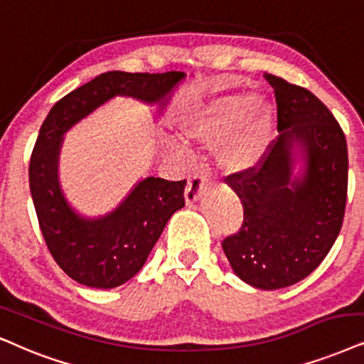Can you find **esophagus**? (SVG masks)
<instances>
[{
  "instance_id": "esophagus-1",
  "label": "esophagus",
  "mask_w": 364,
  "mask_h": 364,
  "mask_svg": "<svg viewBox=\"0 0 364 364\" xmlns=\"http://www.w3.org/2000/svg\"><path fill=\"white\" fill-rule=\"evenodd\" d=\"M205 181H206V178H205L203 173L195 171L191 174L190 181H188L186 190H185V198H186L188 203H193V201L198 200V196H200L201 188H203Z\"/></svg>"
}]
</instances>
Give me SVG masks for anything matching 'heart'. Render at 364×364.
Returning <instances> with one entry per match:
<instances>
[{
  "label": "heart",
  "mask_w": 364,
  "mask_h": 364,
  "mask_svg": "<svg viewBox=\"0 0 364 364\" xmlns=\"http://www.w3.org/2000/svg\"><path fill=\"white\" fill-rule=\"evenodd\" d=\"M272 109L245 90L211 100L181 124L183 136L206 146H220L218 161L230 171H247L259 163L269 142Z\"/></svg>",
  "instance_id": "heart-1"
}]
</instances>
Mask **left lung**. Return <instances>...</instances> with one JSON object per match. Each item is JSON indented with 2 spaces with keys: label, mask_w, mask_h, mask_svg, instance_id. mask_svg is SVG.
Wrapping results in <instances>:
<instances>
[{
  "label": "left lung",
  "mask_w": 364,
  "mask_h": 364,
  "mask_svg": "<svg viewBox=\"0 0 364 364\" xmlns=\"http://www.w3.org/2000/svg\"><path fill=\"white\" fill-rule=\"evenodd\" d=\"M274 87L280 136L259 163L225 183L243 206L225 255L243 282L274 291L306 279L329 254L348 200V144L331 110L304 87L265 73ZM299 141L306 171L292 180L291 146Z\"/></svg>",
  "instance_id": "8db88e82"
}]
</instances>
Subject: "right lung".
Segmentation results:
<instances>
[{
  "mask_svg": "<svg viewBox=\"0 0 364 364\" xmlns=\"http://www.w3.org/2000/svg\"><path fill=\"white\" fill-rule=\"evenodd\" d=\"M185 77L183 72H105L72 90L50 109L30 158V191L48 252L60 269L79 284L117 287L144 265L174 211L185 206V185L146 178L112 213L80 218L58 188L57 158L62 136L73 124L114 95L159 102Z\"/></svg>",
  "mask_w": 364,
  "mask_h": 364,
  "instance_id": "add662e5",
  "label": "right lung"
}]
</instances>
